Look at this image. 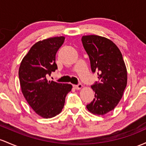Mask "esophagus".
Masks as SVG:
<instances>
[{"instance_id":"34e87169","label":"esophagus","mask_w":146,"mask_h":146,"mask_svg":"<svg viewBox=\"0 0 146 146\" xmlns=\"http://www.w3.org/2000/svg\"><path fill=\"white\" fill-rule=\"evenodd\" d=\"M73 87L76 89H80L82 87V84L81 83H79V84H77V85H73Z\"/></svg>"}]
</instances>
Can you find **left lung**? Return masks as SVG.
Returning <instances> with one entry per match:
<instances>
[{
	"label": "left lung",
	"instance_id": "obj_1",
	"mask_svg": "<svg viewBox=\"0 0 146 146\" xmlns=\"http://www.w3.org/2000/svg\"><path fill=\"white\" fill-rule=\"evenodd\" d=\"M90 60L93 73L98 81L91 85L95 98L86 105L94 114L104 115L111 111L121 100L127 85V69L121 51L111 40L98 35L82 37Z\"/></svg>",
	"mask_w": 146,
	"mask_h": 146
}]
</instances>
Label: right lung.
<instances>
[{
	"mask_svg": "<svg viewBox=\"0 0 146 146\" xmlns=\"http://www.w3.org/2000/svg\"><path fill=\"white\" fill-rule=\"evenodd\" d=\"M64 36L39 41L23 57L19 70L22 93L34 111L44 118H52L62 111L72 85L48 80L57 69L55 55L63 44Z\"/></svg>",
	"mask_w": 146,
	"mask_h": 146,
	"instance_id": "1",
	"label": "right lung"
}]
</instances>
